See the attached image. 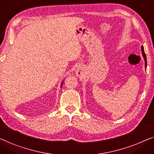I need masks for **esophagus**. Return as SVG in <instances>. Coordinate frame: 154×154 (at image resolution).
I'll list each match as a JSON object with an SVG mask.
<instances>
[{"mask_svg":"<svg viewBox=\"0 0 154 154\" xmlns=\"http://www.w3.org/2000/svg\"><path fill=\"white\" fill-rule=\"evenodd\" d=\"M84 72V68L83 66H82L81 65L78 66L76 68V70H75V72H76L77 76L80 77L83 75V73Z\"/></svg>","mask_w":154,"mask_h":154,"instance_id":"esophagus-1","label":"esophagus"}]
</instances>
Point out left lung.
Instances as JSON below:
<instances>
[{
  "instance_id": "obj_1",
  "label": "left lung",
  "mask_w": 154,
  "mask_h": 154,
  "mask_svg": "<svg viewBox=\"0 0 154 154\" xmlns=\"http://www.w3.org/2000/svg\"><path fill=\"white\" fill-rule=\"evenodd\" d=\"M141 51H142V54L143 58H144V66H145V69H146V54H145L144 53V47L142 46L141 47Z\"/></svg>"
}]
</instances>
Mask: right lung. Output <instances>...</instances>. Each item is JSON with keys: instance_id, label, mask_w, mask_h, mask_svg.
I'll list each match as a JSON object with an SVG mask.
<instances>
[{"instance_id": "right-lung-1", "label": "right lung", "mask_w": 154, "mask_h": 154, "mask_svg": "<svg viewBox=\"0 0 154 154\" xmlns=\"http://www.w3.org/2000/svg\"><path fill=\"white\" fill-rule=\"evenodd\" d=\"M63 82H61V84H60V87H62V85H63Z\"/></svg>"}]
</instances>
